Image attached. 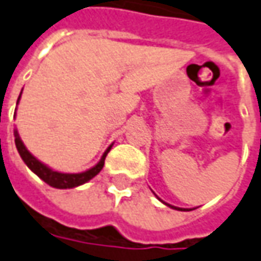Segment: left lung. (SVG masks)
Masks as SVG:
<instances>
[{
  "label": "left lung",
  "instance_id": "obj_1",
  "mask_svg": "<svg viewBox=\"0 0 261 261\" xmlns=\"http://www.w3.org/2000/svg\"><path fill=\"white\" fill-rule=\"evenodd\" d=\"M167 205H169V204H167ZM171 208H175V210H179V211H185V210H182V208H176V207H172V205H169Z\"/></svg>",
  "mask_w": 261,
  "mask_h": 261
}]
</instances>
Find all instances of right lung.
<instances>
[{
    "mask_svg": "<svg viewBox=\"0 0 261 261\" xmlns=\"http://www.w3.org/2000/svg\"><path fill=\"white\" fill-rule=\"evenodd\" d=\"M18 99H20V97H18ZM14 135H15V146H17L18 153H20V156L22 158V161L25 162V165H27L36 175L40 176L45 184H48L50 187H54V188H60V190L79 187V185L90 181L93 176L97 175V174L102 171L103 165H105V158H106L108 152H109L110 148H112V146H109V148L106 149V152L103 153L102 159H100V162H99L96 167L92 168V169H89V171H86V172H82V174H61V172H57V171H53V169H50L48 167H45L44 164H41L38 159L34 158V156L25 149L24 143L21 142L20 136L17 134V130L14 132Z\"/></svg>",
    "mask_w": 261,
    "mask_h": 261,
    "instance_id": "obj_1",
    "label": "right lung"
}]
</instances>
